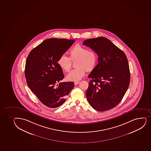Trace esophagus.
<instances>
[{
    "mask_svg": "<svg viewBox=\"0 0 151 151\" xmlns=\"http://www.w3.org/2000/svg\"><path fill=\"white\" fill-rule=\"evenodd\" d=\"M79 82H75L74 83L75 85H78V84H79Z\"/></svg>",
    "mask_w": 151,
    "mask_h": 151,
    "instance_id": "1",
    "label": "esophagus"
}]
</instances>
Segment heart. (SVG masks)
<instances>
[{"label":"heart","mask_w":151,"mask_h":151,"mask_svg":"<svg viewBox=\"0 0 151 151\" xmlns=\"http://www.w3.org/2000/svg\"><path fill=\"white\" fill-rule=\"evenodd\" d=\"M70 57L61 55L57 60V64L63 71H69L71 67V61H76L75 66L66 76L68 81H78L84 77L86 71L91 72L95 69L98 62V56L95 52L88 50L86 47L76 45L69 52Z\"/></svg>","instance_id":"heart-1"}]
</instances>
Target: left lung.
I'll use <instances>...</instances> for the list:
<instances>
[{
  "mask_svg": "<svg viewBox=\"0 0 151 151\" xmlns=\"http://www.w3.org/2000/svg\"><path fill=\"white\" fill-rule=\"evenodd\" d=\"M83 45L98 55V63L88 76V101L98 111L113 109L120 103L128 88L130 72L124 52L104 37L87 39Z\"/></svg>",
  "mask_w": 151,
  "mask_h": 151,
  "instance_id": "1",
  "label": "left lung"
}]
</instances>
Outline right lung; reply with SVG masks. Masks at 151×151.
<instances>
[{
	"instance_id": "right-lung-1",
	"label": "right lung",
	"mask_w": 151,
	"mask_h": 151,
	"mask_svg": "<svg viewBox=\"0 0 151 151\" xmlns=\"http://www.w3.org/2000/svg\"><path fill=\"white\" fill-rule=\"evenodd\" d=\"M74 40L49 38L34 48L26 59L25 76L28 86L40 101L49 108L59 107L74 87L73 82H60L64 78L57 64Z\"/></svg>"
}]
</instances>
